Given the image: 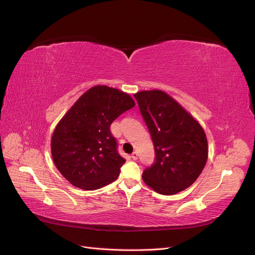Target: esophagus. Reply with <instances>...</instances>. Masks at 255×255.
<instances>
[{
	"instance_id": "34e87169",
	"label": "esophagus",
	"mask_w": 255,
	"mask_h": 255,
	"mask_svg": "<svg viewBox=\"0 0 255 255\" xmlns=\"http://www.w3.org/2000/svg\"><path fill=\"white\" fill-rule=\"evenodd\" d=\"M130 157H132L134 160H136L138 158V153L137 152H133L132 153V156H130Z\"/></svg>"
}]
</instances>
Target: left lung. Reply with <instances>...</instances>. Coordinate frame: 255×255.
<instances>
[{
    "instance_id": "left-lung-1",
    "label": "left lung",
    "mask_w": 255,
    "mask_h": 255,
    "mask_svg": "<svg viewBox=\"0 0 255 255\" xmlns=\"http://www.w3.org/2000/svg\"><path fill=\"white\" fill-rule=\"evenodd\" d=\"M134 97L155 150V161L142 172L143 182L166 196L186 189L201 174L207 160L203 128L163 90H143Z\"/></svg>"
}]
</instances>
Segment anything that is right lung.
Masks as SVG:
<instances>
[{
	"label": "right lung",
	"mask_w": 255,
	"mask_h": 255,
	"mask_svg": "<svg viewBox=\"0 0 255 255\" xmlns=\"http://www.w3.org/2000/svg\"><path fill=\"white\" fill-rule=\"evenodd\" d=\"M135 106L127 92L98 85L83 94L54 129L51 153L73 186L95 190L113 183L126 159L119 155L111 125Z\"/></svg>",
	"instance_id": "right-lung-1"
}]
</instances>
